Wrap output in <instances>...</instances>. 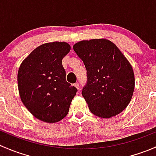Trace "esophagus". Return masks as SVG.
Instances as JSON below:
<instances>
[{"instance_id": "obj_1", "label": "esophagus", "mask_w": 156, "mask_h": 156, "mask_svg": "<svg viewBox=\"0 0 156 156\" xmlns=\"http://www.w3.org/2000/svg\"><path fill=\"white\" fill-rule=\"evenodd\" d=\"M74 86H75V87H76L78 90L80 89V86H79V84H78V83H75V84H74Z\"/></svg>"}]
</instances>
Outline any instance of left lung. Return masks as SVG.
I'll list each match as a JSON object with an SVG mask.
<instances>
[{
	"instance_id": "1",
	"label": "left lung",
	"mask_w": 156,
	"mask_h": 156,
	"mask_svg": "<svg viewBox=\"0 0 156 156\" xmlns=\"http://www.w3.org/2000/svg\"><path fill=\"white\" fill-rule=\"evenodd\" d=\"M73 49L87 69L82 96L91 112L108 119L128 106L135 86L131 65L118 47L105 38L81 41Z\"/></svg>"
}]
</instances>
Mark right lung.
<instances>
[{
  "mask_svg": "<svg viewBox=\"0 0 156 156\" xmlns=\"http://www.w3.org/2000/svg\"><path fill=\"white\" fill-rule=\"evenodd\" d=\"M66 42H50L36 48L23 61L17 75L20 98L33 116L56 123L67 115L77 89L66 80L62 59L69 53Z\"/></svg>",
  "mask_w": 156,
  "mask_h": 156,
  "instance_id": "1",
  "label": "right lung"
}]
</instances>
